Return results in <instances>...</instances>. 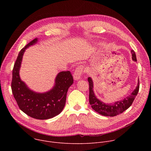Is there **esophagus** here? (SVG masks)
Returning a JSON list of instances; mask_svg holds the SVG:
<instances>
[{"label": "esophagus", "instance_id": "esophagus-1", "mask_svg": "<svg viewBox=\"0 0 151 151\" xmlns=\"http://www.w3.org/2000/svg\"><path fill=\"white\" fill-rule=\"evenodd\" d=\"M83 67L82 66H80L76 68L73 74V78L75 81H78V79H80L81 76L83 72Z\"/></svg>", "mask_w": 151, "mask_h": 151}]
</instances>
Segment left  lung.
<instances>
[{"label":"left lung","mask_w":151,"mask_h":151,"mask_svg":"<svg viewBox=\"0 0 151 151\" xmlns=\"http://www.w3.org/2000/svg\"><path fill=\"white\" fill-rule=\"evenodd\" d=\"M132 54V60L134 61H137L136 55L133 50L131 51ZM89 82V102L92 108L99 114L106 116H115L118 115L124 111L127 110L132 104L136 96H137L139 90V80L138 79V83L136 88L129 95L128 97L124 98L123 100L117 101L115 103L106 104L104 102L99 100L95 96L93 91L94 84L93 81L91 77L88 78Z\"/></svg>","instance_id":"obj_1"}]
</instances>
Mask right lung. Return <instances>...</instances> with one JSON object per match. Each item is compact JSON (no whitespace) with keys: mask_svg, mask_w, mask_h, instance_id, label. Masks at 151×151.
<instances>
[{"mask_svg":"<svg viewBox=\"0 0 151 151\" xmlns=\"http://www.w3.org/2000/svg\"><path fill=\"white\" fill-rule=\"evenodd\" d=\"M37 41V38L33 39L19 51L12 70L11 88L18 106L23 112L35 119H48L63 111L68 89L73 83V79L69 71L59 72L52 88L43 93L33 91L21 81L19 72L23 54L27 48Z\"/></svg>","mask_w":151,"mask_h":151,"instance_id":"obj_1","label":"right lung"}]
</instances>
